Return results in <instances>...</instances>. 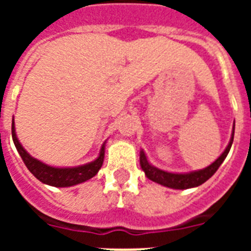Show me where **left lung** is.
Wrapping results in <instances>:
<instances>
[{"label":"left lung","instance_id":"8db88e82","mask_svg":"<svg viewBox=\"0 0 251 251\" xmlns=\"http://www.w3.org/2000/svg\"><path fill=\"white\" fill-rule=\"evenodd\" d=\"M233 137H234V126H233V134L230 138V142L226 151L216 159L211 165H208L204 169L201 171L191 172V173H185V175H178V173H169V172H164L161 169L152 167L150 164L147 157H146L145 152L141 151V167L146 176L149 177L153 182L160 183L167 187H172V189H190V187H195L202 185L203 182H206L207 179L211 178L215 175V172L218 171L219 167L222 165L224 159L226 157L228 152H229L232 143H233Z\"/></svg>","mask_w":251,"mask_h":251}]
</instances>
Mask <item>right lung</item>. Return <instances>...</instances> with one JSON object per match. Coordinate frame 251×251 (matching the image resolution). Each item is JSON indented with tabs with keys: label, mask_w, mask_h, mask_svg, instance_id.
<instances>
[{
	"label": "right lung",
	"mask_w": 251,
	"mask_h": 251,
	"mask_svg": "<svg viewBox=\"0 0 251 251\" xmlns=\"http://www.w3.org/2000/svg\"><path fill=\"white\" fill-rule=\"evenodd\" d=\"M11 135H13L14 145L17 147L18 152L21 155L22 160L25 161V167L28 168V171L36 177L39 181L43 183L50 185V186L56 187H68L76 185V183H82L87 179L92 178L99 169L101 168L102 161H104V145L100 150V155L95 161L88 163L86 165H80L75 168H54L49 167V165L41 163V161L33 159L29 156L27 151H25L22 145L19 143L15 134V127H14V118L13 125H11Z\"/></svg>",
	"instance_id": "add662e5"
}]
</instances>
